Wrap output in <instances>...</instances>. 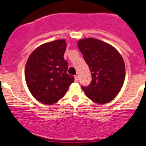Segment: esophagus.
Instances as JSON below:
<instances>
[{"label":"esophagus","mask_w":146,"mask_h":146,"mask_svg":"<svg viewBox=\"0 0 146 146\" xmlns=\"http://www.w3.org/2000/svg\"><path fill=\"white\" fill-rule=\"evenodd\" d=\"M74 80H75L76 82H77V81L78 80V76H77V75L74 76Z\"/></svg>","instance_id":"obj_1"}]
</instances>
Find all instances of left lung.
Returning <instances> with one entry per match:
<instances>
[{
  "instance_id": "8db88e82",
  "label": "left lung",
  "mask_w": 146,
  "mask_h": 146,
  "mask_svg": "<svg viewBox=\"0 0 146 146\" xmlns=\"http://www.w3.org/2000/svg\"><path fill=\"white\" fill-rule=\"evenodd\" d=\"M78 48L92 76L88 86H81L86 96L97 104L112 101L124 82L126 70L122 56L113 46L96 38L80 39Z\"/></svg>"
}]
</instances>
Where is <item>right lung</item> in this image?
Wrapping results in <instances>:
<instances>
[{"label": "right lung", "mask_w": 146, "mask_h": 146, "mask_svg": "<svg viewBox=\"0 0 146 146\" xmlns=\"http://www.w3.org/2000/svg\"><path fill=\"white\" fill-rule=\"evenodd\" d=\"M66 48L64 39L45 43L37 47L27 60L26 84L33 97L43 104L57 102L74 82V77L67 74L68 63L64 58Z\"/></svg>", "instance_id": "add662e5"}]
</instances>
